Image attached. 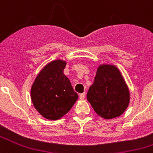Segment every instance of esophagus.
Listing matches in <instances>:
<instances>
[{
  "mask_svg": "<svg viewBox=\"0 0 153 153\" xmlns=\"http://www.w3.org/2000/svg\"><path fill=\"white\" fill-rule=\"evenodd\" d=\"M79 99H80L81 100H84V99H85V93H81L80 95H79Z\"/></svg>",
  "mask_w": 153,
  "mask_h": 153,
  "instance_id": "34e87169",
  "label": "esophagus"
}]
</instances>
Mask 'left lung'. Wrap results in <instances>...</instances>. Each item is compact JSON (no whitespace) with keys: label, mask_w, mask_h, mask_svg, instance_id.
<instances>
[{"label":"left lung","mask_w":153,"mask_h":153,"mask_svg":"<svg viewBox=\"0 0 153 153\" xmlns=\"http://www.w3.org/2000/svg\"><path fill=\"white\" fill-rule=\"evenodd\" d=\"M86 98L100 117L111 120L126 111L130 102V92L115 65L100 64Z\"/></svg>","instance_id":"8db88e82"}]
</instances>
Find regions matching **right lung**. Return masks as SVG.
I'll use <instances>...</instances> for the list:
<instances>
[{
  "label": "right lung",
  "mask_w": 153,
  "mask_h": 153,
  "mask_svg": "<svg viewBox=\"0 0 153 153\" xmlns=\"http://www.w3.org/2000/svg\"><path fill=\"white\" fill-rule=\"evenodd\" d=\"M67 61L60 59L47 63L36 75L30 89V98L36 111L49 120L67 114L78 99L63 70Z\"/></svg>",
  "instance_id": "right-lung-1"
}]
</instances>
